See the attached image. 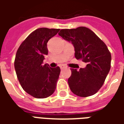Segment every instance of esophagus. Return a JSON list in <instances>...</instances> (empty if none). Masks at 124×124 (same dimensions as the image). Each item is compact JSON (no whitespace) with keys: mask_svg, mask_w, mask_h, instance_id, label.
Returning a JSON list of instances; mask_svg holds the SVG:
<instances>
[{"mask_svg":"<svg viewBox=\"0 0 124 124\" xmlns=\"http://www.w3.org/2000/svg\"><path fill=\"white\" fill-rule=\"evenodd\" d=\"M60 69H64V68H66V66H64V65H61V66H60Z\"/></svg>","mask_w":124,"mask_h":124,"instance_id":"obj_1","label":"esophagus"}]
</instances>
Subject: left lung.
Segmentation results:
<instances>
[{"instance_id":"1","label":"left lung","mask_w":124,"mask_h":124,"mask_svg":"<svg viewBox=\"0 0 124 124\" xmlns=\"http://www.w3.org/2000/svg\"><path fill=\"white\" fill-rule=\"evenodd\" d=\"M74 47L75 57L86 62V68H71L68 80L71 91L80 97L92 96L101 88L111 67V54L103 41L90 29L80 26L58 32Z\"/></svg>"}]
</instances>
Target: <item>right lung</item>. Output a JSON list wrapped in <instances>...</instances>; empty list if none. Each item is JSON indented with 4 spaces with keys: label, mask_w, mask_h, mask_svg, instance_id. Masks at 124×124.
<instances>
[{
    "label": "right lung",
    "mask_w": 124,
    "mask_h": 124,
    "mask_svg": "<svg viewBox=\"0 0 124 124\" xmlns=\"http://www.w3.org/2000/svg\"><path fill=\"white\" fill-rule=\"evenodd\" d=\"M60 29L40 28L29 34L18 49L15 68L24 90L36 98H45L54 93L60 68L43 65L48 54L47 42Z\"/></svg>",
    "instance_id": "obj_1"
}]
</instances>
